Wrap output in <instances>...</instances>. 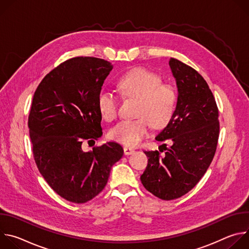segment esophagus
Masks as SVG:
<instances>
[{"label":"esophagus","mask_w":249,"mask_h":249,"mask_svg":"<svg viewBox=\"0 0 249 249\" xmlns=\"http://www.w3.org/2000/svg\"><path fill=\"white\" fill-rule=\"evenodd\" d=\"M134 150L132 149V148H129V147H124V154L126 155V156H129V155H132V154H134Z\"/></svg>","instance_id":"1"}]
</instances>
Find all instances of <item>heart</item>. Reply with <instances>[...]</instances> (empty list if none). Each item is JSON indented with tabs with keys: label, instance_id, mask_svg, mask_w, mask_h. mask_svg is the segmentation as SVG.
I'll use <instances>...</instances> for the list:
<instances>
[{
	"label": "heart",
	"instance_id": "b5f03b06",
	"mask_svg": "<svg viewBox=\"0 0 249 249\" xmlns=\"http://www.w3.org/2000/svg\"><path fill=\"white\" fill-rule=\"evenodd\" d=\"M127 96L139 98L137 116L134 120H121L109 131L110 139L134 147L148 136L152 123L155 127L164 126L171 118L176 106L177 91L168 84H161L159 75L143 68L134 69L122 76L117 83ZM117 96L102 90L97 98V106L102 117L112 121L118 115Z\"/></svg>",
	"mask_w": 249,
	"mask_h": 249
}]
</instances>
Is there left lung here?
Instances as JSON below:
<instances>
[{
  "label": "left lung",
  "mask_w": 249,
  "mask_h": 249,
  "mask_svg": "<svg viewBox=\"0 0 249 249\" xmlns=\"http://www.w3.org/2000/svg\"><path fill=\"white\" fill-rule=\"evenodd\" d=\"M177 87L175 110L157 141L170 140L165 154L144 151L148 165L141 175L144 187L162 200L188 193L202 178L215 156L220 124L219 110L208 84L193 68L170 58Z\"/></svg>",
  "instance_id": "obj_1"
}]
</instances>
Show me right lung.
<instances>
[{
  "label": "right lung",
  "instance_id": "add662e5",
  "mask_svg": "<svg viewBox=\"0 0 249 249\" xmlns=\"http://www.w3.org/2000/svg\"><path fill=\"white\" fill-rule=\"evenodd\" d=\"M112 69L103 59L75 57L52 70L34 92L28 116L34 160L67 201L82 204L99 194L124 154L115 142L83 150L84 142L102 136L97 98Z\"/></svg>",
  "mask_w": 249,
  "mask_h": 249
}]
</instances>
